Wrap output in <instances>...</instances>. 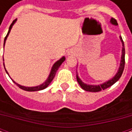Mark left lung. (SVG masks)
<instances>
[{
  "mask_svg": "<svg viewBox=\"0 0 132 132\" xmlns=\"http://www.w3.org/2000/svg\"><path fill=\"white\" fill-rule=\"evenodd\" d=\"M111 23L114 25H118L117 23V20L114 19V18H112L111 19ZM120 40L122 42V45H123V48H122V56H121V62H120V65L119 70L118 71L117 74L114 76V77H113L111 80H109L108 81L105 82L104 84H100V85H87V84H84V82L81 81V80L79 79L78 75L76 76V79L77 81L79 82V85L81 87V88L86 90V91H89V92H99L101 90H104L105 89H107L109 87H111L112 85L118 81L119 79L121 77L122 73L123 72V70H124V66H125V47H124V43L123 41V39L120 37Z\"/></svg>",
  "mask_w": 132,
  "mask_h": 132,
  "instance_id": "obj_1",
  "label": "left lung"
}]
</instances>
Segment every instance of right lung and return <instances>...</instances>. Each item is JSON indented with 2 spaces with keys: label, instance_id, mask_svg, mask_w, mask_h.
<instances>
[{
  "label": "right lung",
  "instance_id": "1",
  "mask_svg": "<svg viewBox=\"0 0 132 132\" xmlns=\"http://www.w3.org/2000/svg\"><path fill=\"white\" fill-rule=\"evenodd\" d=\"M16 22V20H14V21L12 22V23L10 25V26H9V31H8L7 34H6V37L4 39V45H5V42H6V39L7 38L8 35H9V34L10 32V31H11V29H12V26L14 25V23ZM65 60V58L64 57H62V59H60L59 61H57L56 63L54 64L53 65V67H52V69H51V73L49 75V76H48V79L44 82L43 84H42L41 85H39V86H37V87H24V86H21V85H20V84H17V83H15L14 81V84H16L18 85V87H20V89H22L23 90H26V91H29V92H33V91H39V90H42V89H45L47 87H48L49 84H51V82L52 81V80L54 78V76H55V75H56V71H57V70L59 68V66L62 64V63ZM3 65H4V64H3ZM6 70V69H5ZM6 72L7 73L8 72L6 71ZM9 75V74H8Z\"/></svg>",
  "mask_w": 132,
  "mask_h": 132
}]
</instances>
